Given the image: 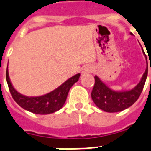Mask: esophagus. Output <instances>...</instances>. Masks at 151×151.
I'll use <instances>...</instances> for the list:
<instances>
[{"label":"esophagus","mask_w":151,"mask_h":151,"mask_svg":"<svg viewBox=\"0 0 151 151\" xmlns=\"http://www.w3.org/2000/svg\"><path fill=\"white\" fill-rule=\"evenodd\" d=\"M93 67L91 65H86V66L83 68L82 70V74H86V73H91L93 71Z\"/></svg>","instance_id":"obj_1"}]
</instances>
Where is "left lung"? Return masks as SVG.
I'll use <instances>...</instances> for the list:
<instances>
[{
  "label": "left lung",
  "instance_id": "obj_1",
  "mask_svg": "<svg viewBox=\"0 0 151 151\" xmlns=\"http://www.w3.org/2000/svg\"><path fill=\"white\" fill-rule=\"evenodd\" d=\"M130 34L132 35V33H130ZM142 53L144 55H146L144 53L143 49ZM147 73L148 66L147 65L146 70L139 83L131 90L122 91H115L112 90L96 75L94 77L95 83L91 93L93 101L99 109L106 112L115 113L126 110L131 106L139 98L147 80Z\"/></svg>",
  "mask_w": 151,
  "mask_h": 151
}]
</instances>
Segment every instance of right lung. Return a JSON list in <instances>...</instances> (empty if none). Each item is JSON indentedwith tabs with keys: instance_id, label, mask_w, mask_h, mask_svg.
I'll use <instances>...</instances> for the list:
<instances>
[{
	"instance_id": "add662e5",
	"label": "right lung",
	"mask_w": 151,
	"mask_h": 151,
	"mask_svg": "<svg viewBox=\"0 0 151 151\" xmlns=\"http://www.w3.org/2000/svg\"><path fill=\"white\" fill-rule=\"evenodd\" d=\"M80 73L73 76L57 89L46 94L37 97H29L17 92L11 83L9 71H6V81L11 95L20 106L37 114H49L62 108L66 100L68 93L73 85L78 81Z\"/></svg>"
}]
</instances>
